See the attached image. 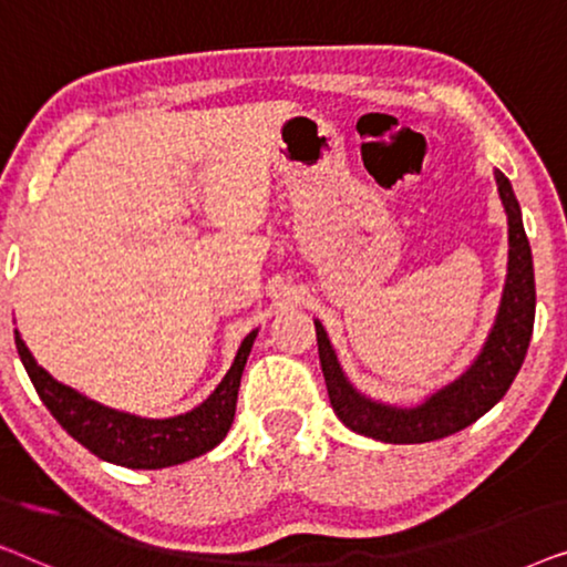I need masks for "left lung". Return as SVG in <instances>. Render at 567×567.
I'll return each mask as SVG.
<instances>
[{
    "label": "left lung",
    "mask_w": 567,
    "mask_h": 567,
    "mask_svg": "<svg viewBox=\"0 0 567 567\" xmlns=\"http://www.w3.org/2000/svg\"><path fill=\"white\" fill-rule=\"evenodd\" d=\"M495 183L508 214V276L498 307V317L487 336L483 351L472 367L452 384L441 386L431 398L415 408L384 405L361 394L348 382L332 351L330 338L320 320H315L320 367L328 384L330 405L348 429L361 436L384 441V444H425L467 429L483 417L503 394L508 392L518 369H522L526 348L534 330V266L532 247L522 224V208L511 188L508 177L495 169Z\"/></svg>",
    "instance_id": "left-lung-1"
}]
</instances>
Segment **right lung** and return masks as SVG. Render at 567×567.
Returning a JSON list of instances; mask_svg holds the SVG:
<instances>
[{
	"instance_id": "1",
	"label": "right lung",
	"mask_w": 567,
	"mask_h": 567,
	"mask_svg": "<svg viewBox=\"0 0 567 567\" xmlns=\"http://www.w3.org/2000/svg\"><path fill=\"white\" fill-rule=\"evenodd\" d=\"M255 336L258 330H252L243 340L227 377L198 408L175 417H162V421L105 408L72 386L56 382L49 371L38 367L18 330H14V346H18L20 361L38 398L43 400V405L51 410V415L69 436L105 462L131 470H162L212 452L227 436L229 425L235 421L239 379H243Z\"/></svg>"
}]
</instances>
